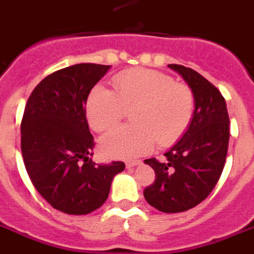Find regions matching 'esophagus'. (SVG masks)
Listing matches in <instances>:
<instances>
[{"label":"esophagus","instance_id":"esophagus-1","mask_svg":"<svg viewBox=\"0 0 254 254\" xmlns=\"http://www.w3.org/2000/svg\"><path fill=\"white\" fill-rule=\"evenodd\" d=\"M140 164H142L140 161H129V162H127V169H133V167L138 166Z\"/></svg>","mask_w":254,"mask_h":254}]
</instances>
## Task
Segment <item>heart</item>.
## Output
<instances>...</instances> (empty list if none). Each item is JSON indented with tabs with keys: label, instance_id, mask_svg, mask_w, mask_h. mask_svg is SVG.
Wrapping results in <instances>:
<instances>
[{
	"label": "heart",
	"instance_id": "1",
	"mask_svg": "<svg viewBox=\"0 0 254 254\" xmlns=\"http://www.w3.org/2000/svg\"><path fill=\"white\" fill-rule=\"evenodd\" d=\"M114 88L115 92L94 87L85 106L90 127L100 133L114 129L127 110H133L134 127L114 130L101 142L107 157H139L153 148L154 140L161 147L171 145L190 124L193 93L170 75L149 69L127 70L115 76Z\"/></svg>",
	"mask_w": 254,
	"mask_h": 254
}]
</instances>
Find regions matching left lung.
<instances>
[{
	"label": "left lung",
	"instance_id": "obj_1",
	"mask_svg": "<svg viewBox=\"0 0 254 254\" xmlns=\"http://www.w3.org/2000/svg\"><path fill=\"white\" fill-rule=\"evenodd\" d=\"M194 96V112L180 140L164 161L144 160L156 180L144 189L145 200L165 213L184 212L208 197L219 182L229 145V115L220 90L190 67L171 64Z\"/></svg>",
	"mask_w": 254,
	"mask_h": 254
}]
</instances>
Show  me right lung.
<instances>
[{
  "mask_svg": "<svg viewBox=\"0 0 254 254\" xmlns=\"http://www.w3.org/2000/svg\"><path fill=\"white\" fill-rule=\"evenodd\" d=\"M111 66L76 64L46 76L30 94L21 120V153L35 189L54 208L87 215L109 197L125 164L92 161L94 140L85 105Z\"/></svg>",
  "mask_w": 254,
  "mask_h": 254,
  "instance_id": "add662e5",
  "label": "right lung"
}]
</instances>
